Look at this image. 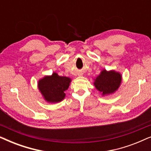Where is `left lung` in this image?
I'll return each mask as SVG.
<instances>
[{
  "label": "left lung",
  "instance_id": "obj_1",
  "mask_svg": "<svg viewBox=\"0 0 151 151\" xmlns=\"http://www.w3.org/2000/svg\"><path fill=\"white\" fill-rule=\"evenodd\" d=\"M122 75L115 70L106 71L103 69L100 75L94 79L93 84L102 96H108L115 93L118 89L122 82Z\"/></svg>",
  "mask_w": 151,
  "mask_h": 151
}]
</instances>
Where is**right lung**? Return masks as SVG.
Returning a JSON list of instances; mask_svg holds the SVG:
<instances>
[{"instance_id":"right-lung-1","label":"right lung","mask_w":151,"mask_h":151,"mask_svg":"<svg viewBox=\"0 0 151 151\" xmlns=\"http://www.w3.org/2000/svg\"><path fill=\"white\" fill-rule=\"evenodd\" d=\"M71 82V78L60 76L54 72L52 75L45 76L39 80L38 88L45 101L57 103L65 99V91L68 89Z\"/></svg>"}]
</instances>
